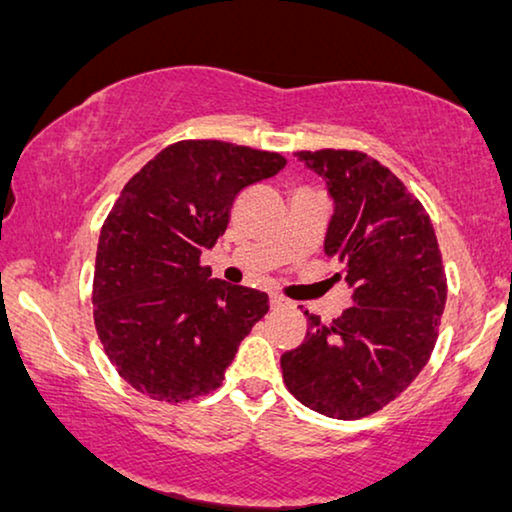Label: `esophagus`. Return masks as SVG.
<instances>
[{
    "instance_id": "obj_1",
    "label": "esophagus",
    "mask_w": 512,
    "mask_h": 512,
    "mask_svg": "<svg viewBox=\"0 0 512 512\" xmlns=\"http://www.w3.org/2000/svg\"><path fill=\"white\" fill-rule=\"evenodd\" d=\"M282 305H287V301H285V299H282V296H278V294H273V296H271V308H273V310H276V308H282Z\"/></svg>"
}]
</instances>
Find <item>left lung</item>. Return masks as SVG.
<instances>
[{
    "instance_id": "obj_1",
    "label": "left lung",
    "mask_w": 512,
    "mask_h": 512,
    "mask_svg": "<svg viewBox=\"0 0 512 512\" xmlns=\"http://www.w3.org/2000/svg\"><path fill=\"white\" fill-rule=\"evenodd\" d=\"M329 186L335 211L324 253L354 305L333 322L305 310L308 333L280 356L287 391L312 411L354 421L407 391L430 358L446 273L423 204L363 151H296Z\"/></svg>"
}]
</instances>
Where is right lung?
I'll return each mask as SVG.
<instances>
[{
	"instance_id": "add662e5",
	"label": "right lung",
	"mask_w": 512,
	"mask_h": 512,
	"mask_svg": "<svg viewBox=\"0 0 512 512\" xmlns=\"http://www.w3.org/2000/svg\"><path fill=\"white\" fill-rule=\"evenodd\" d=\"M285 165L273 151L183 140L121 190L98 236L91 301L98 340L135 391L177 404L223 384L269 296L213 280L200 257L225 234L236 195Z\"/></svg>"
}]
</instances>
